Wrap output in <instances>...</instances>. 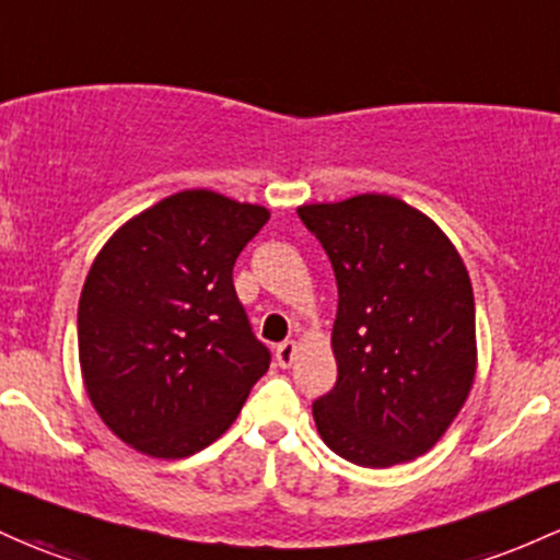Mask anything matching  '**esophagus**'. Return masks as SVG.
Returning <instances> with one entry per match:
<instances>
[{
    "mask_svg": "<svg viewBox=\"0 0 560 560\" xmlns=\"http://www.w3.org/2000/svg\"><path fill=\"white\" fill-rule=\"evenodd\" d=\"M294 353H298V346H294L292 340L281 342V346H276V361H279V366H290L294 361Z\"/></svg>",
    "mask_w": 560,
    "mask_h": 560,
    "instance_id": "esophagus-1",
    "label": "esophagus"
}]
</instances>
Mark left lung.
I'll use <instances>...</instances> for the list:
<instances>
[{
	"label": "left lung",
	"mask_w": 560,
	"mask_h": 560,
	"mask_svg": "<svg viewBox=\"0 0 560 560\" xmlns=\"http://www.w3.org/2000/svg\"><path fill=\"white\" fill-rule=\"evenodd\" d=\"M337 279V383L313 401L331 452L361 468L425 454L476 374L472 287L444 231L385 194L305 205Z\"/></svg>",
	"instance_id": "left-lung-1"
}]
</instances>
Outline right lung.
<instances>
[{"mask_svg": "<svg viewBox=\"0 0 560 560\" xmlns=\"http://www.w3.org/2000/svg\"><path fill=\"white\" fill-rule=\"evenodd\" d=\"M268 210L180 190L108 238L79 298L92 407L125 444L177 459L223 435L270 350L233 290V262Z\"/></svg>", "mask_w": 560, "mask_h": 560, "instance_id": "1", "label": "right lung"}]
</instances>
